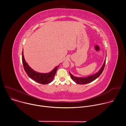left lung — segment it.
Returning a JSON list of instances; mask_svg holds the SVG:
<instances>
[{
	"label": "left lung",
	"instance_id": "1",
	"mask_svg": "<svg viewBox=\"0 0 126 126\" xmlns=\"http://www.w3.org/2000/svg\"><path fill=\"white\" fill-rule=\"evenodd\" d=\"M105 64H106V60L104 61V63L102 66V67H101V68L100 69V70H99V71L98 72H97V73H96L94 75H92L91 76H89L88 77H85V78H80V77H76L74 76L73 75H72L70 72H69L70 73V75L71 77V78L72 79V80L76 82L77 84H88L90 83L92 81H93L94 80H95V79H96L97 78H98L100 75L102 73L103 71L104 70L105 66Z\"/></svg>",
	"mask_w": 126,
	"mask_h": 126
}]
</instances>
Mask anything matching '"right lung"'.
<instances>
[{
  "label": "right lung",
  "instance_id": "right-lung-1",
  "mask_svg": "<svg viewBox=\"0 0 126 126\" xmlns=\"http://www.w3.org/2000/svg\"><path fill=\"white\" fill-rule=\"evenodd\" d=\"M22 60L24 70L27 75L34 81L42 84H48L51 83L54 79L59 66L56 67L48 73H40L34 71L26 62L24 56L23 50L22 54Z\"/></svg>",
  "mask_w": 126,
  "mask_h": 126
}]
</instances>
